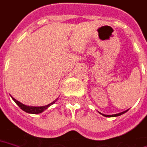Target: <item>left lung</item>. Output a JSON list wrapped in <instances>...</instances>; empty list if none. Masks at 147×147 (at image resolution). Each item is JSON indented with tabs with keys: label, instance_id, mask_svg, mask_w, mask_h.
<instances>
[{
	"label": "left lung",
	"instance_id": "1",
	"mask_svg": "<svg viewBox=\"0 0 147 147\" xmlns=\"http://www.w3.org/2000/svg\"><path fill=\"white\" fill-rule=\"evenodd\" d=\"M129 110V109H128ZM128 110L126 111H124V112H122V113H117V114H113V115H105V114H102V113H100V114H102L103 117H119V116H121L122 114H124V113H125L126 112H128Z\"/></svg>",
	"mask_w": 147,
	"mask_h": 147
}]
</instances>
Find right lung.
Wrapping results in <instances>:
<instances>
[{
	"mask_svg": "<svg viewBox=\"0 0 147 147\" xmlns=\"http://www.w3.org/2000/svg\"><path fill=\"white\" fill-rule=\"evenodd\" d=\"M12 97V96H11ZM12 99L15 102V103L18 104V106L19 107V108L22 109V110H23L24 112L27 113H30V114H39V113H43L44 111H45L47 108H48L51 105H53V103H56V101L57 100V99H55L54 101H53V103H49L48 105H45V106H40V107H34V106H27V105H25V104H23V103H20L19 101H18L17 99H15L14 98H13L12 97Z\"/></svg>",
	"mask_w": 147,
	"mask_h": 147,
	"instance_id": "add662e5",
	"label": "right lung"
}]
</instances>
